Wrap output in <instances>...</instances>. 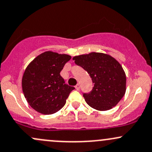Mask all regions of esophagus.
I'll list each match as a JSON object with an SVG mask.
<instances>
[{
    "label": "esophagus",
    "instance_id": "1",
    "mask_svg": "<svg viewBox=\"0 0 152 152\" xmlns=\"http://www.w3.org/2000/svg\"><path fill=\"white\" fill-rule=\"evenodd\" d=\"M80 84H77L75 86V89L77 90V91H80Z\"/></svg>",
    "mask_w": 152,
    "mask_h": 152
}]
</instances>
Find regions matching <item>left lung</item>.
Wrapping results in <instances>:
<instances>
[{"label":"left lung","instance_id":"8db88e82","mask_svg":"<svg viewBox=\"0 0 152 152\" xmlns=\"http://www.w3.org/2000/svg\"><path fill=\"white\" fill-rule=\"evenodd\" d=\"M72 59L87 71L94 84L91 92L83 94L86 103L99 111L115 107L126 91V75L121 64L110 55L96 52Z\"/></svg>","mask_w":152,"mask_h":152}]
</instances>
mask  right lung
Masks as SVG:
<instances>
[{
  "mask_svg": "<svg viewBox=\"0 0 152 152\" xmlns=\"http://www.w3.org/2000/svg\"><path fill=\"white\" fill-rule=\"evenodd\" d=\"M71 56L56 52H43L25 69L22 80V91L32 109L43 115L59 111L74 87L65 84L60 75Z\"/></svg>",
  "mask_w": 152,
  "mask_h": 152,
  "instance_id": "right-lung-1",
  "label": "right lung"
}]
</instances>
